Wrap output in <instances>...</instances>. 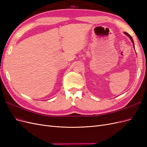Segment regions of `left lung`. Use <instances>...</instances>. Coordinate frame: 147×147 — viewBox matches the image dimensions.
<instances>
[{"label": "left lung", "instance_id": "obj_1", "mask_svg": "<svg viewBox=\"0 0 147 147\" xmlns=\"http://www.w3.org/2000/svg\"><path fill=\"white\" fill-rule=\"evenodd\" d=\"M124 34H125L126 35H127V37H129V38L131 39V42L133 43V47H134V41H133V39H132V37L131 36V35H129V34L128 33H127V32H124Z\"/></svg>", "mask_w": 147, "mask_h": 147}]
</instances>
